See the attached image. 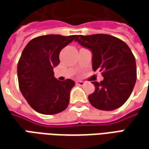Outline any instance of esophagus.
<instances>
[{"label": "esophagus", "mask_w": 149, "mask_h": 149, "mask_svg": "<svg viewBox=\"0 0 149 149\" xmlns=\"http://www.w3.org/2000/svg\"><path fill=\"white\" fill-rule=\"evenodd\" d=\"M77 84L78 86H84V85L86 84V82H84V81H77Z\"/></svg>", "instance_id": "34e87169"}]
</instances>
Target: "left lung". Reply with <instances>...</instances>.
I'll list each match as a JSON object with an SVG mask.
<instances>
[{"mask_svg": "<svg viewBox=\"0 0 149 149\" xmlns=\"http://www.w3.org/2000/svg\"><path fill=\"white\" fill-rule=\"evenodd\" d=\"M75 41L92 52L93 70L102 72L104 80L93 81L94 93L88 96L95 109L112 111L129 99L136 81V63L130 47L107 34L78 35Z\"/></svg>", "mask_w": 149, "mask_h": 149, "instance_id": "8db88e82", "label": "left lung"}]
</instances>
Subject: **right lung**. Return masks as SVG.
Returning <instances> with one entry per match:
<instances>
[{
    "instance_id": "add662e5",
    "label": "right lung",
    "mask_w": 149,
    "mask_h": 149,
    "mask_svg": "<svg viewBox=\"0 0 149 149\" xmlns=\"http://www.w3.org/2000/svg\"><path fill=\"white\" fill-rule=\"evenodd\" d=\"M76 35L49 34L37 36L25 46L17 72L20 91L35 111L53 115L65 110L70 91L75 86L71 79L60 81L54 76L59 63V53L74 40Z\"/></svg>"
}]
</instances>
